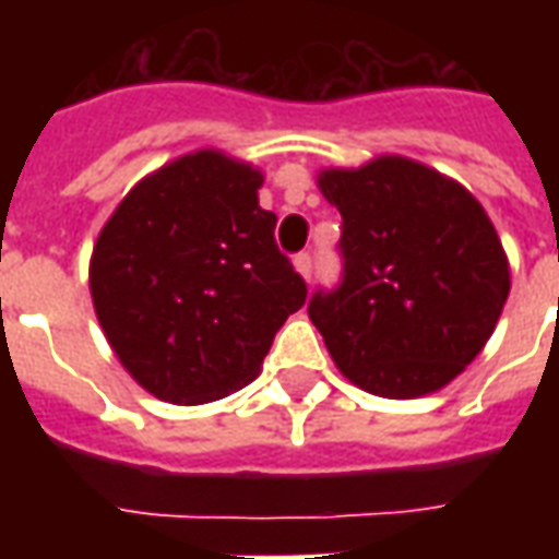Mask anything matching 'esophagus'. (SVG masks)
Masks as SVG:
<instances>
[{
  "instance_id": "esophagus-1",
  "label": "esophagus",
  "mask_w": 559,
  "mask_h": 559,
  "mask_svg": "<svg viewBox=\"0 0 559 559\" xmlns=\"http://www.w3.org/2000/svg\"><path fill=\"white\" fill-rule=\"evenodd\" d=\"M293 266H296V272L302 275L305 281L314 278V257L308 254V251H302V254H296V260H293Z\"/></svg>"
}]
</instances>
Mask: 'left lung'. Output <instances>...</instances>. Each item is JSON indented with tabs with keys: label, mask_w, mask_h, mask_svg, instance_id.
Instances as JSON below:
<instances>
[{
	"label": "left lung",
	"mask_w": 559,
	"mask_h": 559,
	"mask_svg": "<svg viewBox=\"0 0 559 559\" xmlns=\"http://www.w3.org/2000/svg\"><path fill=\"white\" fill-rule=\"evenodd\" d=\"M317 185L341 212L344 275L308 305L353 386L421 399L449 386L491 338L509 299V260L464 185L401 155Z\"/></svg>",
	"instance_id": "left-lung-1"
}]
</instances>
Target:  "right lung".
<instances>
[{
    "instance_id": "right-lung-1",
    "label": "right lung",
    "mask_w": 559,
    "mask_h": 559,
    "mask_svg": "<svg viewBox=\"0 0 559 559\" xmlns=\"http://www.w3.org/2000/svg\"><path fill=\"white\" fill-rule=\"evenodd\" d=\"M260 185L248 160L197 148L143 176L98 233L95 317L148 395L188 407L248 386L305 305Z\"/></svg>"
}]
</instances>
